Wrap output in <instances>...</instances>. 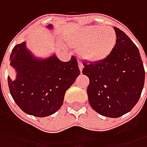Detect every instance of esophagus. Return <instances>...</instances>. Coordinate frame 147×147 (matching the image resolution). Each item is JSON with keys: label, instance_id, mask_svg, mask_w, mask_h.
Instances as JSON below:
<instances>
[{"label": "esophagus", "instance_id": "34e87169", "mask_svg": "<svg viewBox=\"0 0 147 147\" xmlns=\"http://www.w3.org/2000/svg\"><path fill=\"white\" fill-rule=\"evenodd\" d=\"M78 67H79V69L80 71L82 72V69H83V65H82V63L81 61H78Z\"/></svg>", "mask_w": 147, "mask_h": 147}]
</instances>
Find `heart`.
<instances>
[{"label":"heart","instance_id":"heart-1","mask_svg":"<svg viewBox=\"0 0 147 147\" xmlns=\"http://www.w3.org/2000/svg\"><path fill=\"white\" fill-rule=\"evenodd\" d=\"M71 42L78 47H84L83 55L89 59L101 60L114 48L116 34L110 28L89 26L79 29L72 36Z\"/></svg>","mask_w":147,"mask_h":147}]
</instances>
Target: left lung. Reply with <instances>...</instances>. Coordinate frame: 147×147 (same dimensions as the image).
I'll use <instances>...</instances> for the list:
<instances>
[{"label":"left lung","mask_w":147,"mask_h":147,"mask_svg":"<svg viewBox=\"0 0 147 147\" xmlns=\"http://www.w3.org/2000/svg\"><path fill=\"white\" fill-rule=\"evenodd\" d=\"M116 43L110 55L98 61H84L82 74L89 78L88 101L98 114L118 118L138 103L145 82L143 63L137 46L115 27Z\"/></svg>","instance_id":"8db88e82"}]
</instances>
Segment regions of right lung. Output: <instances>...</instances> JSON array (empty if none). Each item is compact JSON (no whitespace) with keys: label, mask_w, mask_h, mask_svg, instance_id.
I'll use <instances>...</instances> for the list:
<instances>
[{"label":"right lung","mask_w":147,"mask_h":147,"mask_svg":"<svg viewBox=\"0 0 147 147\" xmlns=\"http://www.w3.org/2000/svg\"><path fill=\"white\" fill-rule=\"evenodd\" d=\"M9 61L17 72L15 80L8 76L9 92L21 110L35 117H47L59 110L65 92L80 74L75 56L68 62L55 55L37 59L26 48L25 42L14 47Z\"/></svg>","instance_id":"add662e5"}]
</instances>
